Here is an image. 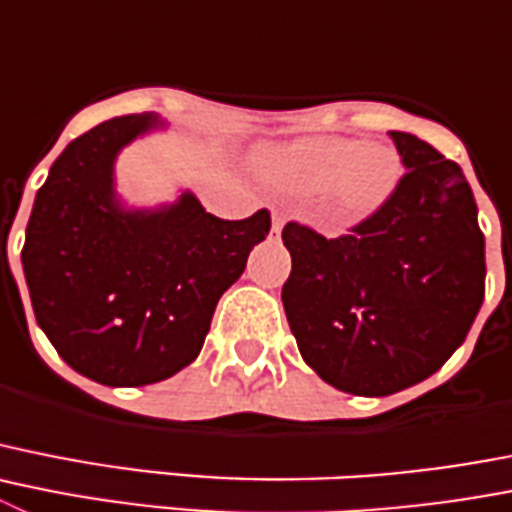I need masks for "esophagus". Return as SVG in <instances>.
Here are the masks:
<instances>
[{"mask_svg":"<svg viewBox=\"0 0 512 512\" xmlns=\"http://www.w3.org/2000/svg\"><path fill=\"white\" fill-rule=\"evenodd\" d=\"M281 228H284V218H281L279 213H274V218H271V233H276V236H279Z\"/></svg>","mask_w":512,"mask_h":512,"instance_id":"esophagus-1","label":"esophagus"}]
</instances>
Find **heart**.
<instances>
[{"label": "heart", "instance_id": "heart-1", "mask_svg": "<svg viewBox=\"0 0 512 512\" xmlns=\"http://www.w3.org/2000/svg\"><path fill=\"white\" fill-rule=\"evenodd\" d=\"M261 167L276 185L302 195H330L340 220H363L383 208L401 180L393 149L342 137H312L276 147L261 157Z\"/></svg>", "mask_w": 512, "mask_h": 512}]
</instances>
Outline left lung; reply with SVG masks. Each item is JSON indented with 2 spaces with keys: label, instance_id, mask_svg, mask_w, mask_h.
I'll return each mask as SVG.
<instances>
[{
  "label": "left lung",
  "instance_id": "left-lung-1",
  "mask_svg": "<svg viewBox=\"0 0 512 512\" xmlns=\"http://www.w3.org/2000/svg\"><path fill=\"white\" fill-rule=\"evenodd\" d=\"M406 172L383 208L345 236L289 220L292 274L281 287L299 353L353 396H391L437 373L485 297V236L459 164L388 131Z\"/></svg>",
  "mask_w": 512,
  "mask_h": 512
}]
</instances>
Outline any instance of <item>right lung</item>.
Returning a JSON list of instances; mask_svg holds the SVG:
<instances>
[{
	"label": "right lung",
	"mask_w": 512,
	"mask_h": 512,
	"mask_svg": "<svg viewBox=\"0 0 512 512\" xmlns=\"http://www.w3.org/2000/svg\"><path fill=\"white\" fill-rule=\"evenodd\" d=\"M157 124L116 116L63 149L37 190L22 246L35 320L73 370L147 386L190 365L215 304L271 231V213L223 220L185 192L157 213L114 198V157Z\"/></svg>",
	"instance_id": "obj_1"
}]
</instances>
